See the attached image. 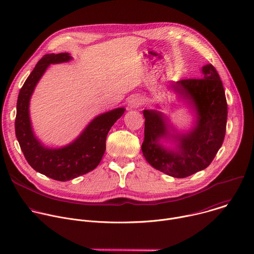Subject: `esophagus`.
<instances>
[{"instance_id":"34e87169","label":"esophagus","mask_w":254,"mask_h":254,"mask_svg":"<svg viewBox=\"0 0 254 254\" xmlns=\"http://www.w3.org/2000/svg\"><path fill=\"white\" fill-rule=\"evenodd\" d=\"M139 105H140V100H139V98H137V97H132V98L129 99L128 104H127V107H128V109H135V108H137Z\"/></svg>"}]
</instances>
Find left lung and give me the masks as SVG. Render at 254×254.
Listing matches in <instances>:
<instances>
[{
    "instance_id": "obj_1",
    "label": "left lung",
    "mask_w": 254,
    "mask_h": 254,
    "mask_svg": "<svg viewBox=\"0 0 254 254\" xmlns=\"http://www.w3.org/2000/svg\"><path fill=\"white\" fill-rule=\"evenodd\" d=\"M201 78L173 83L174 92L190 110L192 126L177 128L158 105L144 110L142 154L155 170L177 179L206 168L222 145L227 121V104L219 74L208 64L201 67Z\"/></svg>"
}]
</instances>
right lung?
I'll use <instances>...</instances> for the list:
<instances>
[{"label": "right lung", "instance_id": "add662e5", "mask_svg": "<svg viewBox=\"0 0 254 254\" xmlns=\"http://www.w3.org/2000/svg\"><path fill=\"white\" fill-rule=\"evenodd\" d=\"M71 60L68 53L45 55L26 79L17 102L16 136L28 163L36 172L59 182L70 181L95 170L106 151L110 129L126 111L125 108H118L97 116L66 145L50 147L40 141L34 133L30 118L32 95L50 64Z\"/></svg>", "mask_w": 254, "mask_h": 254}]
</instances>
